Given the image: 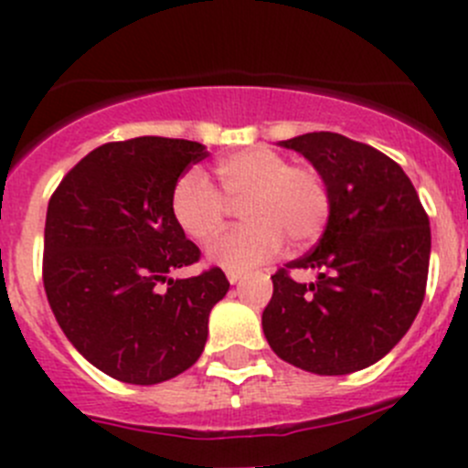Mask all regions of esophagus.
I'll use <instances>...</instances> for the list:
<instances>
[{
  "mask_svg": "<svg viewBox=\"0 0 468 468\" xmlns=\"http://www.w3.org/2000/svg\"><path fill=\"white\" fill-rule=\"evenodd\" d=\"M242 276H244L242 271H226V278H229V282H230V285H235V282H239V281H242Z\"/></svg>",
  "mask_w": 468,
  "mask_h": 468,
  "instance_id": "1",
  "label": "esophagus"
}]
</instances>
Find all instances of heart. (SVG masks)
<instances>
[{
    "label": "heart",
    "instance_id": "1",
    "mask_svg": "<svg viewBox=\"0 0 468 468\" xmlns=\"http://www.w3.org/2000/svg\"><path fill=\"white\" fill-rule=\"evenodd\" d=\"M219 190L199 169H190L172 190V217L187 238L207 242L224 226L226 202L239 204L244 226L229 230L207 249V261L229 271H249L276 256L290 239L305 247L324 233L330 190L305 165H290L267 146L235 151L215 165Z\"/></svg>",
    "mask_w": 468,
    "mask_h": 468
}]
</instances>
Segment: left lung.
Returning <instances> with one entry per match:
<instances>
[{
	"mask_svg": "<svg viewBox=\"0 0 468 468\" xmlns=\"http://www.w3.org/2000/svg\"><path fill=\"white\" fill-rule=\"evenodd\" d=\"M313 163L330 190L317 247L271 276L262 330L281 360L319 376H344L385 357L426 296L431 221L408 174L369 144L339 133L278 143ZM290 268H314L305 286Z\"/></svg>",
	"mask_w": 468,
	"mask_h": 468,
	"instance_id": "1",
	"label": "left lung"
}]
</instances>
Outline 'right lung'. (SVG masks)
I'll return each instance as SVG.
<instances>
[{
  "label": "right lung",
  "instance_id": "add662e5",
  "mask_svg": "<svg viewBox=\"0 0 468 468\" xmlns=\"http://www.w3.org/2000/svg\"><path fill=\"white\" fill-rule=\"evenodd\" d=\"M207 155L192 140L108 143L74 165L51 195L42 281L65 337L90 365L155 385L204 353L207 317L229 292L219 267L169 278L201 251L172 217V190Z\"/></svg>",
  "mask_w": 468,
  "mask_h": 468
}]
</instances>
